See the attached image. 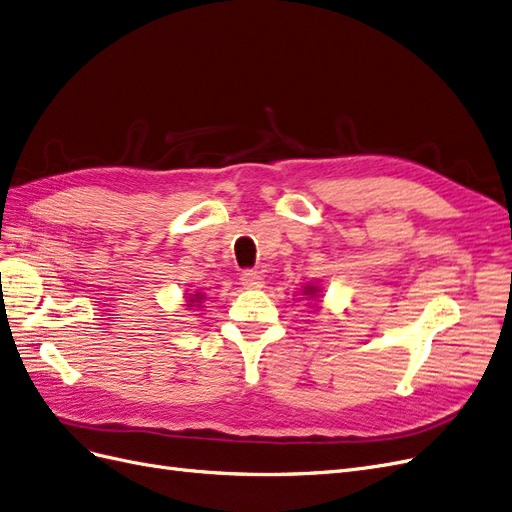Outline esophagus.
<instances>
[{
	"label": "esophagus",
	"instance_id": "34e87169",
	"mask_svg": "<svg viewBox=\"0 0 512 512\" xmlns=\"http://www.w3.org/2000/svg\"><path fill=\"white\" fill-rule=\"evenodd\" d=\"M241 286L247 290L262 288V277L256 271H243L241 273Z\"/></svg>",
	"mask_w": 512,
	"mask_h": 512
}]
</instances>
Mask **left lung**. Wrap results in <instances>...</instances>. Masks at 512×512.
Segmentation results:
<instances>
[{
  "label": "left lung",
  "mask_w": 512,
  "mask_h": 512,
  "mask_svg": "<svg viewBox=\"0 0 512 512\" xmlns=\"http://www.w3.org/2000/svg\"><path fill=\"white\" fill-rule=\"evenodd\" d=\"M314 292H316L314 286H307V288H305V294H312V297H314Z\"/></svg>",
  "instance_id": "1"
}]
</instances>
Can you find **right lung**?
<instances>
[{
  "mask_svg": "<svg viewBox=\"0 0 512 512\" xmlns=\"http://www.w3.org/2000/svg\"><path fill=\"white\" fill-rule=\"evenodd\" d=\"M198 299H200V294H194V297H192V299H190V305H194V303H196V301H198Z\"/></svg>",
  "mask_w": 512,
  "mask_h": 512,
  "instance_id": "obj_1",
  "label": "right lung"
}]
</instances>
